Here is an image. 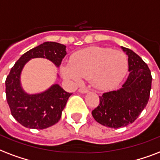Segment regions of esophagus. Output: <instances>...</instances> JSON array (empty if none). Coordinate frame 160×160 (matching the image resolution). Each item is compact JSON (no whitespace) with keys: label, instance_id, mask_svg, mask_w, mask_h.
Returning a JSON list of instances; mask_svg holds the SVG:
<instances>
[{"label":"esophagus","instance_id":"esophagus-1","mask_svg":"<svg viewBox=\"0 0 160 160\" xmlns=\"http://www.w3.org/2000/svg\"><path fill=\"white\" fill-rule=\"evenodd\" d=\"M79 92H81V93H87V92H88L89 90L88 89L85 88H81L78 89Z\"/></svg>","mask_w":160,"mask_h":160}]
</instances>
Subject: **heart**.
Listing matches in <instances>:
<instances>
[{
  "instance_id": "1",
  "label": "heart",
  "mask_w": 160,
  "mask_h": 160,
  "mask_svg": "<svg viewBox=\"0 0 160 160\" xmlns=\"http://www.w3.org/2000/svg\"><path fill=\"white\" fill-rule=\"evenodd\" d=\"M128 71V58L124 53L111 48L89 47L72 56L71 62L60 66L62 78L74 83L83 78L91 79L94 88L108 90L120 83Z\"/></svg>"
}]
</instances>
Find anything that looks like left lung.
Here are the masks:
<instances>
[{"mask_svg": "<svg viewBox=\"0 0 160 160\" xmlns=\"http://www.w3.org/2000/svg\"><path fill=\"white\" fill-rule=\"evenodd\" d=\"M128 57V76L121 88L105 92L100 102L92 112L98 122L118 128L134 122L149 98L152 76L143 59L128 48L121 47Z\"/></svg>", "mask_w": 160, "mask_h": 160, "instance_id": "8db88e82", "label": "left lung"}]
</instances>
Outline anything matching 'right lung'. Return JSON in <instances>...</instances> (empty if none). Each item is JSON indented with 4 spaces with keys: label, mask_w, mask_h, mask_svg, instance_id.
I'll return each mask as SVG.
<instances>
[{
    "label": "right lung",
    "mask_w": 160,
    "mask_h": 160,
    "mask_svg": "<svg viewBox=\"0 0 160 160\" xmlns=\"http://www.w3.org/2000/svg\"><path fill=\"white\" fill-rule=\"evenodd\" d=\"M66 55L65 45L46 42L24 53L11 69L6 80L7 103L13 118L24 127L44 129L57 123L72 95L58 84H53L40 93L26 92L21 83V74L26 63L32 58H46L58 68Z\"/></svg>",
    "instance_id": "right-lung-1"
}]
</instances>
